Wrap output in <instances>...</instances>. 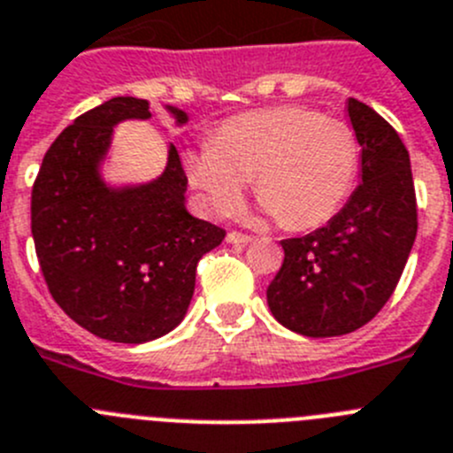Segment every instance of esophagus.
<instances>
[{
    "mask_svg": "<svg viewBox=\"0 0 453 453\" xmlns=\"http://www.w3.org/2000/svg\"><path fill=\"white\" fill-rule=\"evenodd\" d=\"M252 242L250 234H242V232H227V243H234V246H246Z\"/></svg>",
    "mask_w": 453,
    "mask_h": 453,
    "instance_id": "esophagus-1",
    "label": "esophagus"
}]
</instances>
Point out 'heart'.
Here are the masks:
<instances>
[{"label":"heart","instance_id":"b5f03b06","mask_svg":"<svg viewBox=\"0 0 453 453\" xmlns=\"http://www.w3.org/2000/svg\"><path fill=\"white\" fill-rule=\"evenodd\" d=\"M358 142L345 121L284 105L234 117L187 156V176L214 214L242 205L248 180L257 198L291 230L323 226L348 201Z\"/></svg>","mask_w":453,"mask_h":453}]
</instances>
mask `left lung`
I'll return each mask as SVG.
<instances>
[{"mask_svg": "<svg viewBox=\"0 0 453 453\" xmlns=\"http://www.w3.org/2000/svg\"><path fill=\"white\" fill-rule=\"evenodd\" d=\"M361 146V185L325 227L284 239L266 288L277 323L311 338L370 323L397 287L418 234L411 157L397 130L370 105L348 101Z\"/></svg>", "mask_w": 453, "mask_h": 453, "instance_id": "1", "label": "left lung"}]
</instances>
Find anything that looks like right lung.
<instances>
[{"instance_id": "right-lung-1", "label": "right lung", "mask_w": 453, "mask_h": 453, "mask_svg": "<svg viewBox=\"0 0 453 453\" xmlns=\"http://www.w3.org/2000/svg\"><path fill=\"white\" fill-rule=\"evenodd\" d=\"M176 124L187 112L166 105ZM150 119L149 101L115 96L56 137L31 191V234L49 293L74 323L115 343H146L178 327L196 287V264L226 230L191 217L176 146L162 176L112 187L101 162L112 128Z\"/></svg>"}]
</instances>
